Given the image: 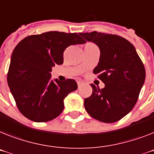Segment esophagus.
<instances>
[{
    "mask_svg": "<svg viewBox=\"0 0 154 154\" xmlns=\"http://www.w3.org/2000/svg\"><path fill=\"white\" fill-rule=\"evenodd\" d=\"M82 82H81V81H78V82H77V85H78V88H80L81 86V85H82Z\"/></svg>",
    "mask_w": 154,
    "mask_h": 154,
    "instance_id": "34e87169",
    "label": "esophagus"
}]
</instances>
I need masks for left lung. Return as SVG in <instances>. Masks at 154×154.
<instances>
[{"mask_svg": "<svg viewBox=\"0 0 154 154\" xmlns=\"http://www.w3.org/2000/svg\"><path fill=\"white\" fill-rule=\"evenodd\" d=\"M80 35L99 48V62L93 73L105 84L102 89L91 84L85 109L98 121L116 122L135 106L145 82V67L135 47L124 37L96 31Z\"/></svg>", "mask_w": 154, "mask_h": 154, "instance_id": "8db88e82", "label": "left lung"}]
</instances>
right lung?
<instances>
[{"label":"right lung","mask_w":154,"mask_h":154,"mask_svg":"<svg viewBox=\"0 0 154 154\" xmlns=\"http://www.w3.org/2000/svg\"><path fill=\"white\" fill-rule=\"evenodd\" d=\"M77 33L50 31L22 40L14 49L8 73V84L18 109L35 122H47L64 109V99L77 89L73 79H51L55 65L63 63L67 47L85 44Z\"/></svg>","instance_id":"1"}]
</instances>
